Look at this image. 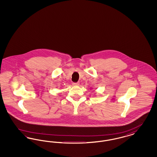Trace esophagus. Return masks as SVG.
<instances>
[{
	"mask_svg": "<svg viewBox=\"0 0 157 157\" xmlns=\"http://www.w3.org/2000/svg\"><path fill=\"white\" fill-rule=\"evenodd\" d=\"M79 83L78 82H74L73 83H72V85H74V86H78V85H79Z\"/></svg>",
	"mask_w": 157,
	"mask_h": 157,
	"instance_id": "1",
	"label": "esophagus"
}]
</instances>
